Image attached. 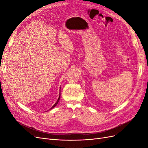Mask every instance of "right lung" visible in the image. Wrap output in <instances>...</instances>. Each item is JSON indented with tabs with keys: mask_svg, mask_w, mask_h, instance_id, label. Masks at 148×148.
I'll return each instance as SVG.
<instances>
[{
	"mask_svg": "<svg viewBox=\"0 0 148 148\" xmlns=\"http://www.w3.org/2000/svg\"><path fill=\"white\" fill-rule=\"evenodd\" d=\"M60 93H59V98H58V99H57V102H56V104H54V105H53L52 107H51V108L50 109H49V110H51V109H53V107H56V106H57V104H58V102H59V100H60Z\"/></svg>",
	"mask_w": 148,
	"mask_h": 148,
	"instance_id": "add662e5",
	"label": "right lung"
}]
</instances>
